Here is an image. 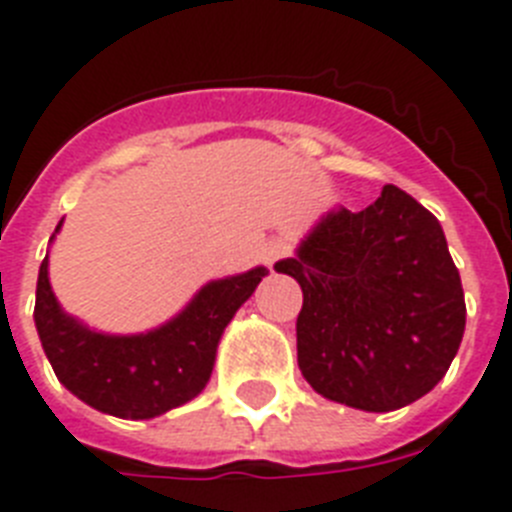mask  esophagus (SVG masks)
I'll use <instances>...</instances> for the list:
<instances>
[{"mask_svg": "<svg viewBox=\"0 0 512 512\" xmlns=\"http://www.w3.org/2000/svg\"><path fill=\"white\" fill-rule=\"evenodd\" d=\"M289 255V244L283 242V239H268V242L263 244V249H260V257H263V263L268 265H276L278 260H283V257Z\"/></svg>", "mask_w": 512, "mask_h": 512, "instance_id": "obj_1", "label": "esophagus"}]
</instances>
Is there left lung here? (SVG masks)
<instances>
[{"mask_svg": "<svg viewBox=\"0 0 512 512\" xmlns=\"http://www.w3.org/2000/svg\"><path fill=\"white\" fill-rule=\"evenodd\" d=\"M276 270L302 286L296 359L328 401L401 409L458 354L466 302L442 226L393 184L359 213L330 210Z\"/></svg>", "mask_w": 512, "mask_h": 512, "instance_id": "left-lung-1", "label": "left lung"}]
</instances>
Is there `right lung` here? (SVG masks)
<instances>
[{
	"label": "right lung",
	"instance_id": "obj_1",
	"mask_svg": "<svg viewBox=\"0 0 512 512\" xmlns=\"http://www.w3.org/2000/svg\"><path fill=\"white\" fill-rule=\"evenodd\" d=\"M265 276V268H252L210 281L161 328L109 336L59 307L46 255L38 270L33 320L54 375L70 393L103 414L153 419L192 401L208 385L223 330Z\"/></svg>",
	"mask_w": 512,
	"mask_h": 512
}]
</instances>
